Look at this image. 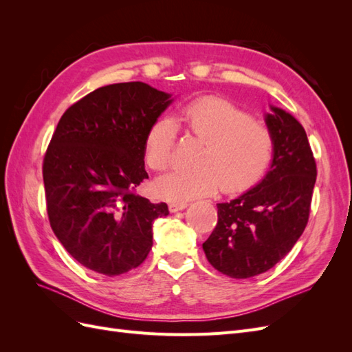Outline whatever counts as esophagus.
Masks as SVG:
<instances>
[{"instance_id": "obj_1", "label": "esophagus", "mask_w": 352, "mask_h": 352, "mask_svg": "<svg viewBox=\"0 0 352 352\" xmlns=\"http://www.w3.org/2000/svg\"><path fill=\"white\" fill-rule=\"evenodd\" d=\"M189 204L186 201H172L168 204V208H170V211L172 212H176V211H180V210H184V208H186Z\"/></svg>"}]
</instances>
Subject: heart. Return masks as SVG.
Returning <instances> with one entry per match:
<instances>
[{
    "label": "heart",
    "mask_w": 352,
    "mask_h": 352,
    "mask_svg": "<svg viewBox=\"0 0 352 352\" xmlns=\"http://www.w3.org/2000/svg\"><path fill=\"white\" fill-rule=\"evenodd\" d=\"M188 135L204 141L194 170L176 168L157 180L160 195L182 201L210 195L239 194L252 188L267 172L274 155V135L267 123L225 98L201 97L179 113ZM177 129L172 119L155 120L145 136V162L163 172L172 166Z\"/></svg>",
    "instance_id": "1"
}]
</instances>
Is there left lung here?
<instances>
[{"label": "left lung", "instance_id": "8db88e82", "mask_svg": "<svg viewBox=\"0 0 352 352\" xmlns=\"http://www.w3.org/2000/svg\"><path fill=\"white\" fill-rule=\"evenodd\" d=\"M274 135L269 173L247 194L217 204V225L202 250L210 264L233 279L270 270L292 250L310 217L316 160L301 123L272 107Z\"/></svg>", "mask_w": 352, "mask_h": 352}]
</instances>
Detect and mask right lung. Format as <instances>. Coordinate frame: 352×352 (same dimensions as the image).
I'll use <instances>...</instances> for the list:
<instances>
[{
  "label": "right lung",
  "mask_w": 352,
  "mask_h": 352,
  "mask_svg": "<svg viewBox=\"0 0 352 352\" xmlns=\"http://www.w3.org/2000/svg\"><path fill=\"white\" fill-rule=\"evenodd\" d=\"M172 102L142 82L107 85L65 111L42 164L51 229L72 257L105 276L141 265L166 202L136 195L145 136Z\"/></svg>",
  "instance_id": "add662e5"
}]
</instances>
